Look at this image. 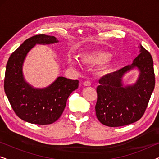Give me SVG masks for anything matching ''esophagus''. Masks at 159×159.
Segmentation results:
<instances>
[{"mask_svg":"<svg viewBox=\"0 0 159 159\" xmlns=\"http://www.w3.org/2000/svg\"><path fill=\"white\" fill-rule=\"evenodd\" d=\"M83 85L84 86H90L91 85V83H90V82H89V81H85V82H83Z\"/></svg>","mask_w":159,"mask_h":159,"instance_id":"1","label":"esophagus"}]
</instances>
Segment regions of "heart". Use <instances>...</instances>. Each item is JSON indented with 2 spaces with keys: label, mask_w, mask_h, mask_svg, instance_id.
<instances>
[{
  "label": "heart",
  "mask_w": 159,
  "mask_h": 159,
  "mask_svg": "<svg viewBox=\"0 0 159 159\" xmlns=\"http://www.w3.org/2000/svg\"><path fill=\"white\" fill-rule=\"evenodd\" d=\"M111 58V54L105 51H91L88 53H82L80 56V60L83 64L88 66H98L105 64ZM69 64L71 66H76L77 61L73 58H69L68 61ZM111 66H109L108 69H111Z\"/></svg>",
  "instance_id": "heart-1"
}]
</instances>
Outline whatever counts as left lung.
I'll return each instance as SVG.
<instances>
[{"label": "left lung", "instance_id": "8db88e82", "mask_svg": "<svg viewBox=\"0 0 159 159\" xmlns=\"http://www.w3.org/2000/svg\"><path fill=\"white\" fill-rule=\"evenodd\" d=\"M138 48L140 53L132 64L99 80L95 113L100 122L108 127H121L138 121L144 114L154 90L153 58L142 45ZM134 68L139 71L136 82L124 86L123 77Z\"/></svg>", "mask_w": 159, "mask_h": 159}]
</instances>
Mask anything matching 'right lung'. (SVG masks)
I'll return each instance as SVG.
<instances>
[{
    "instance_id": "obj_1",
    "label": "right lung",
    "mask_w": 159,
    "mask_h": 159,
    "mask_svg": "<svg viewBox=\"0 0 159 159\" xmlns=\"http://www.w3.org/2000/svg\"><path fill=\"white\" fill-rule=\"evenodd\" d=\"M58 43L54 36L37 34L28 38L13 53L6 64L4 90L15 114L22 120L35 125H50L61 116L66 101L79 86L77 80L58 77L51 84L36 88L24 77L23 64L36 44Z\"/></svg>"
}]
</instances>
